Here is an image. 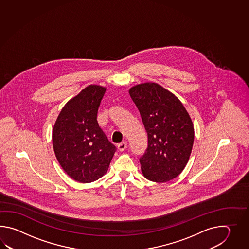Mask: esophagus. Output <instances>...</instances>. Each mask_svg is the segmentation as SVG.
<instances>
[{
	"label": "esophagus",
	"instance_id": "obj_1",
	"mask_svg": "<svg viewBox=\"0 0 249 249\" xmlns=\"http://www.w3.org/2000/svg\"><path fill=\"white\" fill-rule=\"evenodd\" d=\"M126 148V142H121L120 144H118V145H117V149H118L119 151H124V150H125V148Z\"/></svg>",
	"mask_w": 249,
	"mask_h": 249
}]
</instances>
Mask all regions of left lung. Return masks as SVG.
<instances>
[{
	"label": "left lung",
	"mask_w": 249,
	"mask_h": 249,
	"mask_svg": "<svg viewBox=\"0 0 249 249\" xmlns=\"http://www.w3.org/2000/svg\"><path fill=\"white\" fill-rule=\"evenodd\" d=\"M148 134V148L140 159L146 179L166 182L185 168L194 142V126L180 100L156 83L129 90Z\"/></svg>",
	"instance_id": "left-lung-1"
}]
</instances>
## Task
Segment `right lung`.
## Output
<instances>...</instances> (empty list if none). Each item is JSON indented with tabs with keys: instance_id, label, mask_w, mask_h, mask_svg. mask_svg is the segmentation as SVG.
<instances>
[{
	"instance_id": "add662e5",
	"label": "right lung",
	"mask_w": 249,
	"mask_h": 249,
	"mask_svg": "<svg viewBox=\"0 0 249 249\" xmlns=\"http://www.w3.org/2000/svg\"><path fill=\"white\" fill-rule=\"evenodd\" d=\"M106 87L90 85L62 107L53 131L55 156L72 179L89 183L108 169L117 150L97 121Z\"/></svg>"
}]
</instances>
